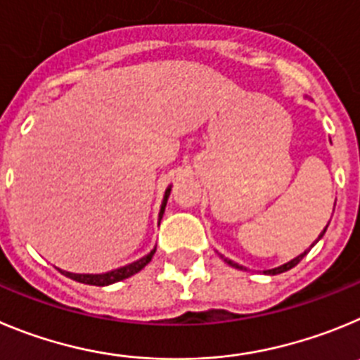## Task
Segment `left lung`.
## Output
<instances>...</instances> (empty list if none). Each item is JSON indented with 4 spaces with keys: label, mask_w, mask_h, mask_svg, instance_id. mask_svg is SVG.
Returning <instances> with one entry per match:
<instances>
[{
    "label": "left lung",
    "mask_w": 360,
    "mask_h": 360,
    "mask_svg": "<svg viewBox=\"0 0 360 360\" xmlns=\"http://www.w3.org/2000/svg\"><path fill=\"white\" fill-rule=\"evenodd\" d=\"M326 228H328V226H326ZM326 228L323 229V233H321V235L317 236V240H316V242H319V240H321V236L325 235ZM316 242H314V244H316ZM314 244H312V245H314ZM312 245H310V248H312ZM307 252H309V251L301 252V255H297L296 258H292V260H290V262H287V264H283V265H278V267H274V269H267V271H264V273H265V274H280V273H285V271H289V269H292L294 265H297V264H300V262L303 260V257H305ZM220 258H222V260H224L226 264H228V265H231V267H235V269H240V271H245V267H242V265L235 264V262H233V260H229V258H224V257H222V255H220Z\"/></svg>",
    "instance_id": "8db88e82"
}]
</instances>
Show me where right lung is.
Segmentation results:
<instances>
[{
	"label": "right lung",
	"instance_id": "obj_1",
	"mask_svg": "<svg viewBox=\"0 0 360 360\" xmlns=\"http://www.w3.org/2000/svg\"><path fill=\"white\" fill-rule=\"evenodd\" d=\"M170 192H172V184H170V186L165 190L163 200H161L160 215H158V217H160V219H158L160 222H161V217H163V213H165V206H167V200H168V195H170ZM154 252H156V248L152 249L148 255L141 257L140 260H136V262H132V264L124 265V267L112 269V271H108V273H102V274H77V273H68V271H63V269H59V271L64 274V276L71 278V280H75V281H80V283L96 285V287H105V285L116 283V281H122V280H125V278H131L132 274L140 273L141 269H143L145 265H147L148 262L152 260Z\"/></svg>",
	"mask_w": 360,
	"mask_h": 360
}]
</instances>
